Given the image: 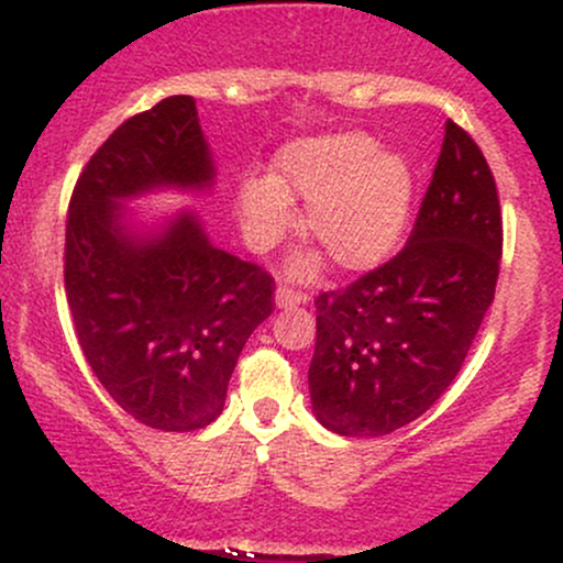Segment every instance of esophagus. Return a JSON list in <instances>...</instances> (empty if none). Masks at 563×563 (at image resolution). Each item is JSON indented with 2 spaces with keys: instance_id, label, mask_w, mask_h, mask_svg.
Listing matches in <instances>:
<instances>
[{
  "instance_id": "1",
  "label": "esophagus",
  "mask_w": 563,
  "mask_h": 563,
  "mask_svg": "<svg viewBox=\"0 0 563 563\" xmlns=\"http://www.w3.org/2000/svg\"><path fill=\"white\" fill-rule=\"evenodd\" d=\"M307 301V294H301V290H294L288 286H280L275 290V303L277 307H296V303H303Z\"/></svg>"
}]
</instances>
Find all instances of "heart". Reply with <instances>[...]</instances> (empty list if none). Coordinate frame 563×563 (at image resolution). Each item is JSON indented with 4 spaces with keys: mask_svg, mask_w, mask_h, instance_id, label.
Masks as SVG:
<instances>
[{
    "mask_svg": "<svg viewBox=\"0 0 563 563\" xmlns=\"http://www.w3.org/2000/svg\"><path fill=\"white\" fill-rule=\"evenodd\" d=\"M277 177L251 174L238 190V214L254 251L275 249L294 230V198L309 200L307 230L346 273L378 267L402 241L412 203V174L402 156L378 151L363 134L296 140L275 158ZM312 275L314 256L294 262Z\"/></svg>",
    "mask_w": 563,
    "mask_h": 563,
    "instance_id": "1",
    "label": "heart"
}]
</instances>
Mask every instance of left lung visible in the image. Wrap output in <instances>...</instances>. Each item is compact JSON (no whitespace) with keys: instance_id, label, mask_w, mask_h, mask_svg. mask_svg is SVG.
I'll return each instance as SVG.
<instances>
[{"instance_id":"obj_1","label":"left lung","mask_w":563,"mask_h":563,"mask_svg":"<svg viewBox=\"0 0 563 563\" xmlns=\"http://www.w3.org/2000/svg\"><path fill=\"white\" fill-rule=\"evenodd\" d=\"M503 214L487 158L448 119L407 245L314 299L312 410L341 437H384L442 397L495 299Z\"/></svg>"}]
</instances>
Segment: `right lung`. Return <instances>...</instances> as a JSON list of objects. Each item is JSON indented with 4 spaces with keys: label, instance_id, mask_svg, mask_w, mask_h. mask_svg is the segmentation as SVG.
<instances>
[{
    "label": "right lung",
    "instance_id": "1",
    "mask_svg": "<svg viewBox=\"0 0 563 563\" xmlns=\"http://www.w3.org/2000/svg\"><path fill=\"white\" fill-rule=\"evenodd\" d=\"M214 183L196 100L174 95L97 147L66 222V296L76 339L113 402L161 431H196L222 412L245 341L275 309V277L211 245L185 211L134 238L119 200Z\"/></svg>",
    "mask_w": 563,
    "mask_h": 563
}]
</instances>
